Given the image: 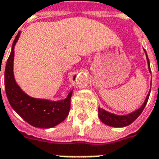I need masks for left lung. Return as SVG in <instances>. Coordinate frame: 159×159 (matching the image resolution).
Listing matches in <instances>:
<instances>
[{
	"mask_svg": "<svg viewBox=\"0 0 159 159\" xmlns=\"http://www.w3.org/2000/svg\"><path fill=\"white\" fill-rule=\"evenodd\" d=\"M146 57H147V61H148V69H149V72H151L150 66H149V60H148V57L147 56V53H146ZM149 94H150V92H148V96H147L145 101H144V103L142 105L140 108L138 109L137 111H134L132 113L126 115V116H116V115H114V114L109 113V112L106 111L103 109L98 108V116H99L100 120L104 124H106L107 125L112 126V127H125V126L130 125L143 112V109H144L147 102H148Z\"/></svg>",
	"mask_w": 159,
	"mask_h": 159,
	"instance_id": "1",
	"label": "left lung"
}]
</instances>
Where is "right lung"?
I'll return each mask as SVG.
<instances>
[{"mask_svg":"<svg viewBox=\"0 0 159 159\" xmlns=\"http://www.w3.org/2000/svg\"><path fill=\"white\" fill-rule=\"evenodd\" d=\"M19 37L20 34L16 35L14 40L11 54L6 62L5 69L6 96L11 107L27 123L37 128H52L64 120L68 116L72 91L70 92L66 99L58 102L36 99L26 95L16 84L14 78V48Z\"/></svg>","mask_w":159,"mask_h":159,"instance_id":"add662e5","label":"right lung"}]
</instances>
